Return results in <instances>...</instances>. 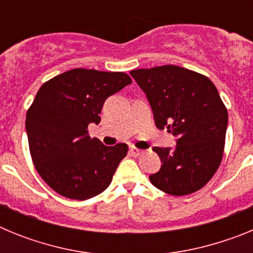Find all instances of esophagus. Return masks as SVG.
I'll return each instance as SVG.
<instances>
[{
    "label": "esophagus",
    "mask_w": 253,
    "mask_h": 253,
    "mask_svg": "<svg viewBox=\"0 0 253 253\" xmlns=\"http://www.w3.org/2000/svg\"><path fill=\"white\" fill-rule=\"evenodd\" d=\"M130 154L131 156H134V157H138V156H140V154L143 153V151L142 149H138V148H135V147H131L130 148Z\"/></svg>",
    "instance_id": "obj_1"
}]
</instances>
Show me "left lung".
<instances>
[{
    "instance_id": "1",
    "label": "left lung",
    "mask_w": 253,
    "mask_h": 253,
    "mask_svg": "<svg viewBox=\"0 0 253 253\" xmlns=\"http://www.w3.org/2000/svg\"><path fill=\"white\" fill-rule=\"evenodd\" d=\"M130 75L147 95L154 123L178 138L173 149L154 147L161 169L153 186L173 196L203 189L223 160L228 111L209 78L178 66L134 69Z\"/></svg>"
}]
</instances>
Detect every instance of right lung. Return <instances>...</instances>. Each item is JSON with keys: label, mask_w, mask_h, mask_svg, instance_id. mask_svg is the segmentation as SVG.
Returning <instances> with one entry per match:
<instances>
[{"label": "right lung", "mask_w": 253, "mask_h": 253, "mask_svg": "<svg viewBox=\"0 0 253 253\" xmlns=\"http://www.w3.org/2000/svg\"><path fill=\"white\" fill-rule=\"evenodd\" d=\"M131 78L124 72L75 68L43 84L26 113L31 160L40 177L64 198L87 200L110 185L128 144L106 147L88 135L102 105Z\"/></svg>", "instance_id": "1"}]
</instances>
